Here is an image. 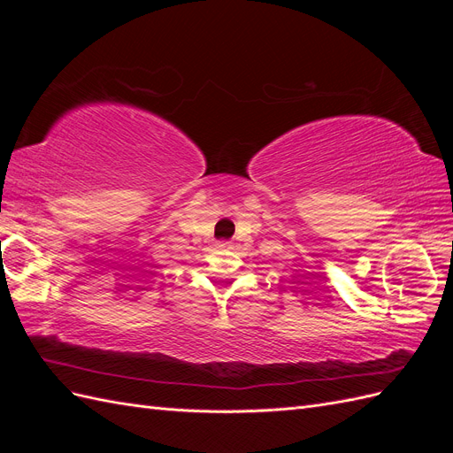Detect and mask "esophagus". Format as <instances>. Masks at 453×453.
I'll use <instances>...</instances> for the list:
<instances>
[{
	"mask_svg": "<svg viewBox=\"0 0 453 453\" xmlns=\"http://www.w3.org/2000/svg\"><path fill=\"white\" fill-rule=\"evenodd\" d=\"M215 248H217V250H232V243L226 242V240H223V242H217Z\"/></svg>",
	"mask_w": 453,
	"mask_h": 453,
	"instance_id": "esophagus-1",
	"label": "esophagus"
}]
</instances>
